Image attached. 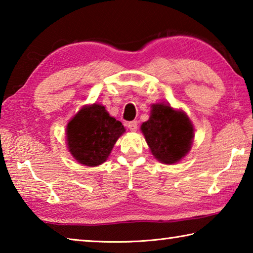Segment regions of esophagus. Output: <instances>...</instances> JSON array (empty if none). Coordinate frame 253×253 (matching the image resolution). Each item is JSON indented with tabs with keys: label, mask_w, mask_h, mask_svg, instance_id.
<instances>
[{
	"label": "esophagus",
	"mask_w": 253,
	"mask_h": 253,
	"mask_svg": "<svg viewBox=\"0 0 253 253\" xmlns=\"http://www.w3.org/2000/svg\"><path fill=\"white\" fill-rule=\"evenodd\" d=\"M137 125H138V124H137L136 121H132V122L127 123V127L129 128V130H131V131H136L137 130Z\"/></svg>",
	"instance_id": "34e87169"
}]
</instances>
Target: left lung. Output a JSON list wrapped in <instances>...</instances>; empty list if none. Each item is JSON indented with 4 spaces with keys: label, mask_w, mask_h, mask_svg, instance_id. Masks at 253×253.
<instances>
[{
    "label": "left lung",
    "mask_w": 253,
    "mask_h": 253,
    "mask_svg": "<svg viewBox=\"0 0 253 253\" xmlns=\"http://www.w3.org/2000/svg\"><path fill=\"white\" fill-rule=\"evenodd\" d=\"M140 129L154 157L164 164L181 161L190 152L194 137L193 124L186 114L163 102L152 106L151 116Z\"/></svg>",
    "instance_id": "1"
}]
</instances>
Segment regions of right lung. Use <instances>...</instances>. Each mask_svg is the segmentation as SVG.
I'll list each match as a JSON object with an SVG mask.
<instances>
[{
    "label": "right lung",
    "instance_id": "1",
    "mask_svg": "<svg viewBox=\"0 0 253 253\" xmlns=\"http://www.w3.org/2000/svg\"><path fill=\"white\" fill-rule=\"evenodd\" d=\"M125 132L123 124L104 106H84L67 125V144L75 160L85 166L106 162L117 139Z\"/></svg>",
    "mask_w": 253,
    "mask_h": 253
}]
</instances>
